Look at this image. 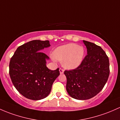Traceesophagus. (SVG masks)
<instances>
[{
  "mask_svg": "<svg viewBox=\"0 0 120 120\" xmlns=\"http://www.w3.org/2000/svg\"><path fill=\"white\" fill-rule=\"evenodd\" d=\"M59 71H60V74H63L64 73V70L62 68H60L59 69Z\"/></svg>",
  "mask_w": 120,
  "mask_h": 120,
  "instance_id": "obj_1",
  "label": "esophagus"
}]
</instances>
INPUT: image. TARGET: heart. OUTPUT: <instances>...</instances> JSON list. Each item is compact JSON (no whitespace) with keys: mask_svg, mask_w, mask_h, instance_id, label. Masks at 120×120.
Listing matches in <instances>:
<instances>
[{"mask_svg":"<svg viewBox=\"0 0 120 120\" xmlns=\"http://www.w3.org/2000/svg\"><path fill=\"white\" fill-rule=\"evenodd\" d=\"M84 48L76 44H67L57 48L54 51V60L63 61V66L67 70L76 68L84 58Z\"/></svg>","mask_w":120,"mask_h":120,"instance_id":"1","label":"heart"}]
</instances>
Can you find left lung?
<instances>
[{
  "label": "left lung",
  "mask_w": 120,
  "mask_h": 120,
  "mask_svg": "<svg viewBox=\"0 0 120 120\" xmlns=\"http://www.w3.org/2000/svg\"><path fill=\"white\" fill-rule=\"evenodd\" d=\"M87 55L75 70L65 71L66 90L72 98L79 100L90 99L98 94L109 76V58L101 46L83 41Z\"/></svg>",
  "instance_id": "8db88e82"
}]
</instances>
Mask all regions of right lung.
<instances>
[{
  "label": "right lung",
  "mask_w": 120,
  "mask_h": 120,
  "mask_svg": "<svg viewBox=\"0 0 120 120\" xmlns=\"http://www.w3.org/2000/svg\"><path fill=\"white\" fill-rule=\"evenodd\" d=\"M50 46L49 41L33 40L19 46L11 57L9 74L15 89L31 100L46 98L51 91L59 69L50 70L46 67L49 57L41 50Z\"/></svg>",
  "instance_id": "right-lung-1"
}]
</instances>
